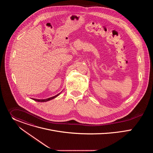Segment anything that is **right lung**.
Listing matches in <instances>:
<instances>
[{"mask_svg":"<svg viewBox=\"0 0 153 153\" xmlns=\"http://www.w3.org/2000/svg\"><path fill=\"white\" fill-rule=\"evenodd\" d=\"M59 94H60V93L58 94H57V95H56L55 96H53V97H50V98L46 99H33L34 100H36V101H37V102H47V101H48V100H51V99H53L54 98H55V97H56L57 96H58Z\"/></svg>","mask_w":153,"mask_h":153,"instance_id":"1","label":"right lung"}]
</instances>
